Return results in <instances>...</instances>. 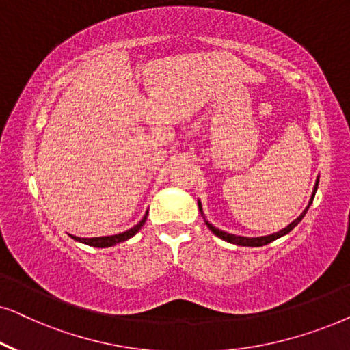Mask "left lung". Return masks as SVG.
Masks as SVG:
<instances>
[{
	"instance_id": "8db88e82",
	"label": "left lung",
	"mask_w": 350,
	"mask_h": 350,
	"mask_svg": "<svg viewBox=\"0 0 350 350\" xmlns=\"http://www.w3.org/2000/svg\"><path fill=\"white\" fill-rule=\"evenodd\" d=\"M317 188H319V181H317V185H315V189H314V194H312V198H310V202H308V206L306 207V211H304L302 214L299 215L297 219L293 221V224H289L288 226H286V228H283V230H281V231H278V233H273V234H270V236H262V238H244V236H236V234L225 233V231H221V230H219V228H215V226H212L211 224H208V221H206V225H207V228L212 231V233L217 234V236H219V238L225 239V241H228V243H231V244H238V246H252V247L265 246V244H269V243H271V241H275V239L281 238V236H283V234L289 233V231H291V230L294 228V226H296V225L299 224V221H301V220L304 219V215L307 214V211H308V207H310L312 201H314V198H315V193H317ZM198 204H199V211H201V214H202L201 202H198Z\"/></svg>"
}]
</instances>
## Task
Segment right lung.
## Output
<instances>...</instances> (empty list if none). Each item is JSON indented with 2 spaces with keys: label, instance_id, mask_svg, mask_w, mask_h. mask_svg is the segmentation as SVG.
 Here are the masks:
<instances>
[{
  "label": "right lung",
  "instance_id": "right-lung-1",
  "mask_svg": "<svg viewBox=\"0 0 350 350\" xmlns=\"http://www.w3.org/2000/svg\"><path fill=\"white\" fill-rule=\"evenodd\" d=\"M146 217H148V214L143 217V220L139 221L138 225H135L133 228L126 230V231H124V233H119V234L101 236V238H77V236H72V238H74L75 241L85 243V244H88V246H93V247H111L122 241H126V239H130L131 236H135L136 233H138V231L142 230V226L144 225V221H146Z\"/></svg>",
  "mask_w": 350,
  "mask_h": 350
}]
</instances>
